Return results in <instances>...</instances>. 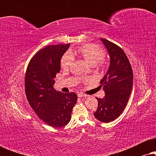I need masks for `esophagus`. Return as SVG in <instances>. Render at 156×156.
<instances>
[{"instance_id":"esophagus-1","label":"esophagus","mask_w":156,"mask_h":156,"mask_svg":"<svg viewBox=\"0 0 156 156\" xmlns=\"http://www.w3.org/2000/svg\"><path fill=\"white\" fill-rule=\"evenodd\" d=\"M77 96L79 97H87V95H86V94H84L83 93H78V94H77Z\"/></svg>"}]
</instances>
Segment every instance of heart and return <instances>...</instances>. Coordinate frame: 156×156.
<instances>
[{
	"mask_svg": "<svg viewBox=\"0 0 156 156\" xmlns=\"http://www.w3.org/2000/svg\"><path fill=\"white\" fill-rule=\"evenodd\" d=\"M74 55H79L91 66L97 65L104 57V50L95 44H86L74 51L66 53L62 57L60 65L64 69H67L72 65Z\"/></svg>",
	"mask_w": 156,
	"mask_h": 156,
	"instance_id": "heart-1",
	"label": "heart"
}]
</instances>
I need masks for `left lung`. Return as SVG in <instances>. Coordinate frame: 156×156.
Instances as JSON below:
<instances>
[{"label":"left lung","mask_w":156,"mask_h":156,"mask_svg":"<svg viewBox=\"0 0 156 156\" xmlns=\"http://www.w3.org/2000/svg\"><path fill=\"white\" fill-rule=\"evenodd\" d=\"M110 57L108 71L100 81L105 97L98 99L95 118L104 123L114 121L123 112L133 88V74L131 64L120 47L101 38Z\"/></svg>","instance_id":"obj_1"}]
</instances>
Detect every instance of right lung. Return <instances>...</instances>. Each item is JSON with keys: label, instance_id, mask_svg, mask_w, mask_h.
<instances>
[{"label": "right lung", "instance_id": "right-lung-1", "mask_svg": "<svg viewBox=\"0 0 156 156\" xmlns=\"http://www.w3.org/2000/svg\"><path fill=\"white\" fill-rule=\"evenodd\" d=\"M70 44L48 45L34 55L25 73V94L30 106L38 117L53 127L69 122L76 103L74 92L62 93L53 87L54 78L60 71L62 57Z\"/></svg>", "mask_w": 156, "mask_h": 156}]
</instances>
